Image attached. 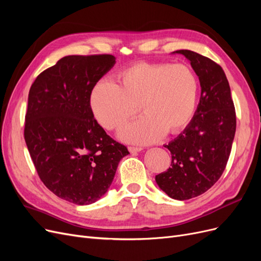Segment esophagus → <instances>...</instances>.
<instances>
[{
  "label": "esophagus",
  "mask_w": 261,
  "mask_h": 261,
  "mask_svg": "<svg viewBox=\"0 0 261 261\" xmlns=\"http://www.w3.org/2000/svg\"><path fill=\"white\" fill-rule=\"evenodd\" d=\"M128 150H129V152H132V153H136V152L141 151L143 148H140V147H128Z\"/></svg>",
  "instance_id": "1"
}]
</instances>
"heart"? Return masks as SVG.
<instances>
[{"mask_svg": "<svg viewBox=\"0 0 261 261\" xmlns=\"http://www.w3.org/2000/svg\"><path fill=\"white\" fill-rule=\"evenodd\" d=\"M198 80L184 64L137 63L121 70L114 84L100 81L90 93L94 118L108 130L120 128L137 112L144 116L123 127L126 143L150 144L191 123L198 98Z\"/></svg>", "mask_w": 261, "mask_h": 261, "instance_id": "b5f03b06", "label": "heart"}]
</instances>
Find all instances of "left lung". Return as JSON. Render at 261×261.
<instances>
[{
	"mask_svg": "<svg viewBox=\"0 0 261 261\" xmlns=\"http://www.w3.org/2000/svg\"><path fill=\"white\" fill-rule=\"evenodd\" d=\"M173 53L191 62L201 94L191 123L164 146L171 151V168L155 175V181L171 198L187 200L207 192L222 175L234 140L236 115L222 67L191 50Z\"/></svg>",
	"mask_w": 261,
	"mask_h": 261,
	"instance_id": "8db88e82",
	"label": "left lung"
}]
</instances>
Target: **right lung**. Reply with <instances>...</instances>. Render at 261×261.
<instances>
[{
  "mask_svg": "<svg viewBox=\"0 0 261 261\" xmlns=\"http://www.w3.org/2000/svg\"><path fill=\"white\" fill-rule=\"evenodd\" d=\"M114 64L110 54L68 55L29 90L23 135L31 160L43 184L75 204L99 200L129 153L107 135L90 107L93 86Z\"/></svg>",
  "mask_w": 261,
  "mask_h": 261,
  "instance_id": "right-lung-1",
  "label": "right lung"
}]
</instances>
